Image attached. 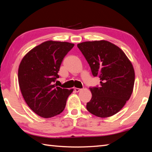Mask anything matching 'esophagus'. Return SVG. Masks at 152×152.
I'll return each instance as SVG.
<instances>
[{"label": "esophagus", "mask_w": 152, "mask_h": 152, "mask_svg": "<svg viewBox=\"0 0 152 152\" xmlns=\"http://www.w3.org/2000/svg\"><path fill=\"white\" fill-rule=\"evenodd\" d=\"M74 89L76 92H79V91H81V89H79V88H74Z\"/></svg>", "instance_id": "34e87169"}]
</instances>
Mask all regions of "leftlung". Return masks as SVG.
Instances as JSON below:
<instances>
[{"instance_id": "obj_1", "label": "left lung", "mask_w": 152, "mask_h": 152, "mask_svg": "<svg viewBox=\"0 0 152 152\" xmlns=\"http://www.w3.org/2000/svg\"><path fill=\"white\" fill-rule=\"evenodd\" d=\"M94 76L101 80L99 88H90L91 101L86 108L91 114L105 118L120 111L133 91L134 70L121 49L107 40L78 44Z\"/></svg>"}]
</instances>
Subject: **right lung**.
Returning <instances> with one entry per match:
<instances>
[{"label": "right lung", "mask_w": 152, "mask_h": 152, "mask_svg": "<svg viewBox=\"0 0 152 152\" xmlns=\"http://www.w3.org/2000/svg\"><path fill=\"white\" fill-rule=\"evenodd\" d=\"M74 44L48 40L31 50L23 58L18 69L19 88L32 110L44 118L62 112L73 89H62L54 84L59 78L63 58Z\"/></svg>", "instance_id": "1"}]
</instances>
